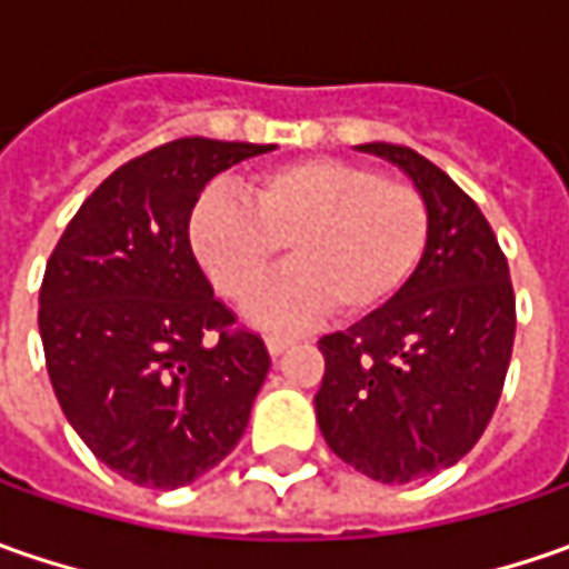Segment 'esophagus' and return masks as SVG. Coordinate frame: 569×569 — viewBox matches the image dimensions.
Wrapping results in <instances>:
<instances>
[{
	"label": "esophagus",
	"instance_id": "1",
	"mask_svg": "<svg viewBox=\"0 0 569 569\" xmlns=\"http://www.w3.org/2000/svg\"><path fill=\"white\" fill-rule=\"evenodd\" d=\"M266 345H269V351H272V355H281V351H288L291 345H297V339L295 336H269Z\"/></svg>",
	"mask_w": 569,
	"mask_h": 569
}]
</instances>
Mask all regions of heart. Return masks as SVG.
Masks as SVG:
<instances>
[{"mask_svg": "<svg viewBox=\"0 0 569 569\" xmlns=\"http://www.w3.org/2000/svg\"><path fill=\"white\" fill-rule=\"evenodd\" d=\"M250 202L208 189L189 237L214 288L247 300L288 247L295 269L250 300L259 326L291 329L329 307L367 317L415 274L430 233L418 187L345 158H300L262 170Z\"/></svg>", "mask_w": 569, "mask_h": 569, "instance_id": "b5f03b06", "label": "heart"}]
</instances>
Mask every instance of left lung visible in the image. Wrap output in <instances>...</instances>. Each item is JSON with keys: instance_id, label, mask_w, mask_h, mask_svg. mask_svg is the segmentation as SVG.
I'll return each mask as SVG.
<instances>
[{"instance_id": "left-lung-1", "label": "left lung", "mask_w": 569, "mask_h": 569, "mask_svg": "<svg viewBox=\"0 0 569 569\" xmlns=\"http://www.w3.org/2000/svg\"><path fill=\"white\" fill-rule=\"evenodd\" d=\"M361 148L415 180L430 233L399 295L319 339L326 373L313 402L341 462L405 485L456 466L491 425L513 355L516 297L507 256L471 196L405 144Z\"/></svg>"}]
</instances>
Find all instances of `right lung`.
Wrapping results in <instances>:
<instances>
[{
  "label": "right lung",
  "mask_w": 569,
  "mask_h": 569,
  "mask_svg": "<svg viewBox=\"0 0 569 569\" xmlns=\"http://www.w3.org/2000/svg\"><path fill=\"white\" fill-rule=\"evenodd\" d=\"M272 144L177 139L117 167L76 211L40 284L62 415L107 469L173 491L240 443L272 367L189 247L206 183Z\"/></svg>",
  "instance_id": "add662e5"
}]
</instances>
